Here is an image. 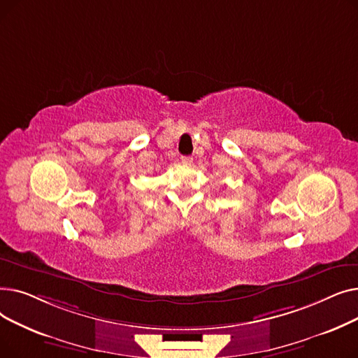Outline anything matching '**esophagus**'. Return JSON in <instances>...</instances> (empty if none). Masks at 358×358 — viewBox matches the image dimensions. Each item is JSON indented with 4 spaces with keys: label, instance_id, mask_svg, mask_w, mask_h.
<instances>
[{
    "label": "esophagus",
    "instance_id": "34e87169",
    "mask_svg": "<svg viewBox=\"0 0 358 358\" xmlns=\"http://www.w3.org/2000/svg\"><path fill=\"white\" fill-rule=\"evenodd\" d=\"M181 162H182L184 165H192L193 158H192V157H182V158H181Z\"/></svg>",
    "mask_w": 358,
    "mask_h": 358
}]
</instances>
